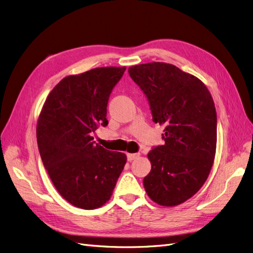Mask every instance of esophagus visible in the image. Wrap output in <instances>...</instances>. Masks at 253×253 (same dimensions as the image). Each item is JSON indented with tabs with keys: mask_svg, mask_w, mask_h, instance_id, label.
Segmentation results:
<instances>
[{
	"mask_svg": "<svg viewBox=\"0 0 253 253\" xmlns=\"http://www.w3.org/2000/svg\"><path fill=\"white\" fill-rule=\"evenodd\" d=\"M126 156H127V160H129V162H132V160L138 158L140 156V154H139V153H128Z\"/></svg>",
	"mask_w": 253,
	"mask_h": 253,
	"instance_id": "34e87169",
	"label": "esophagus"
}]
</instances>
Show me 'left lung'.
I'll return each mask as SVG.
<instances>
[{
	"label": "left lung",
	"instance_id": "left-lung-1",
	"mask_svg": "<svg viewBox=\"0 0 253 253\" xmlns=\"http://www.w3.org/2000/svg\"><path fill=\"white\" fill-rule=\"evenodd\" d=\"M147 96L153 121L165 126L164 145L152 149L143 186L153 202L173 207L188 201L208 178L216 151V111L212 96L195 76L173 64L128 67Z\"/></svg>",
	"mask_w": 253,
	"mask_h": 253
}]
</instances>
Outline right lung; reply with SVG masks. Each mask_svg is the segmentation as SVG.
Instances as JSON below:
<instances>
[{
  "label": "right lung",
  "mask_w": 253,
  "mask_h": 253,
  "mask_svg": "<svg viewBox=\"0 0 253 253\" xmlns=\"http://www.w3.org/2000/svg\"><path fill=\"white\" fill-rule=\"evenodd\" d=\"M126 66L97 67L61 80L45 100L37 124L43 165L65 201L81 209L109 202L126 163L125 153L105 150L93 133L109 124L106 106Z\"/></svg>",
  "instance_id": "right-lung-1"
}]
</instances>
